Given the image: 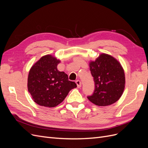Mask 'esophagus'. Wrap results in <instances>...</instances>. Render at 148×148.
<instances>
[{
	"label": "esophagus",
	"instance_id": "esophagus-1",
	"mask_svg": "<svg viewBox=\"0 0 148 148\" xmlns=\"http://www.w3.org/2000/svg\"><path fill=\"white\" fill-rule=\"evenodd\" d=\"M76 83H77V87H78V88L82 87V83H81V82L79 81V79H78V80H77V81H76Z\"/></svg>",
	"mask_w": 148,
	"mask_h": 148
}]
</instances>
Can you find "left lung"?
<instances>
[{"instance_id": "1", "label": "left lung", "mask_w": 148, "mask_h": 148, "mask_svg": "<svg viewBox=\"0 0 148 148\" xmlns=\"http://www.w3.org/2000/svg\"><path fill=\"white\" fill-rule=\"evenodd\" d=\"M89 64L95 89L88 99L99 106H110L117 102L125 85L124 70L120 62L112 56L102 53Z\"/></svg>"}]
</instances>
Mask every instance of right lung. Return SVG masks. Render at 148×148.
Here are the masks:
<instances>
[{
	"label": "right lung",
	"mask_w": 148,
	"mask_h": 148,
	"mask_svg": "<svg viewBox=\"0 0 148 148\" xmlns=\"http://www.w3.org/2000/svg\"><path fill=\"white\" fill-rule=\"evenodd\" d=\"M60 62L52 55H46L31 66L28 77V90L36 104L54 107L63 101L77 84L57 69Z\"/></svg>",
	"instance_id": "add662e5"
}]
</instances>
